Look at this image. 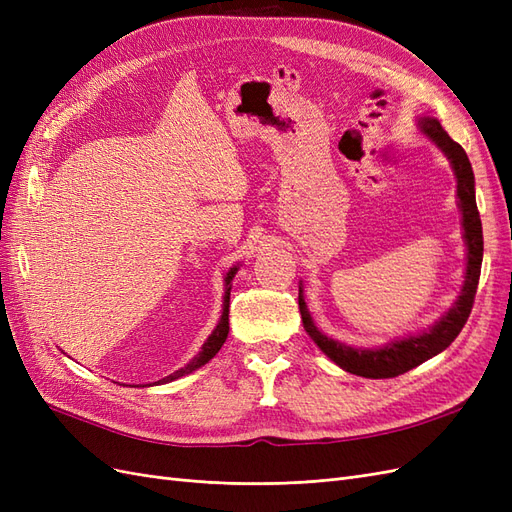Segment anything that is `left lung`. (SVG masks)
I'll return each instance as SVG.
<instances>
[{"instance_id": "8db88e82", "label": "left lung", "mask_w": 512, "mask_h": 512, "mask_svg": "<svg viewBox=\"0 0 512 512\" xmlns=\"http://www.w3.org/2000/svg\"><path fill=\"white\" fill-rule=\"evenodd\" d=\"M421 132L436 143L440 151L451 162L457 179V198L459 209L463 218V239L468 247V262H466V282H463L459 299L455 305L448 309L446 316H442L429 331L418 335H410L397 342L386 344L382 348H352L342 342L327 337L318 331L312 316L307 312V305L303 299V290L299 286V309L303 318V327L307 335L314 339L316 346L329 356V359L350 374L363 376V378H395L399 374H406L412 367L425 363L431 356L440 354L455 342V337L461 333L463 324L468 322L472 312L480 265H483V226H480V215L476 209V196H474V173L472 164L466 156V151L459 143H455L451 136L444 132L438 119L421 117L418 119Z\"/></svg>"}]
</instances>
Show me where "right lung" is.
Here are the masks:
<instances>
[{
    "label": "right lung",
    "instance_id": "right-lung-1",
    "mask_svg": "<svg viewBox=\"0 0 512 512\" xmlns=\"http://www.w3.org/2000/svg\"><path fill=\"white\" fill-rule=\"evenodd\" d=\"M235 273H237V267H232L228 273H226V277H224V307H222V316H220V322H218V327L213 329V333L207 337V342L203 344V348H200V352L194 356V359L185 365V367H181V369H177V371H173V374L170 376H166V378H162V380H158V384H164V382H173V380H177V378H181V376H185V374H192L194 369H198V367H203L205 363H209L215 354L220 352V348L224 346V342H226V337H228V307H230V288H232V277H235Z\"/></svg>",
    "mask_w": 512,
    "mask_h": 512
}]
</instances>
